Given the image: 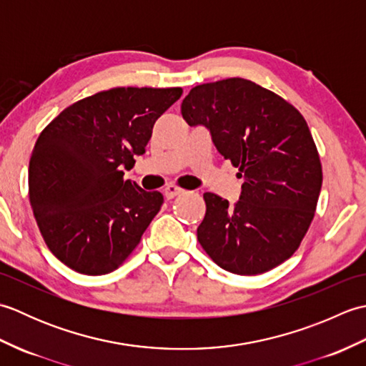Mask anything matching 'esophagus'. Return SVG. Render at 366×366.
Instances as JSON below:
<instances>
[{"instance_id": "obj_1", "label": "esophagus", "mask_w": 366, "mask_h": 366, "mask_svg": "<svg viewBox=\"0 0 366 366\" xmlns=\"http://www.w3.org/2000/svg\"><path fill=\"white\" fill-rule=\"evenodd\" d=\"M185 190L184 189H181V187H177V185H173V184H169L168 187L163 190V195H165V198L167 199H173L174 197H179V195H182Z\"/></svg>"}]
</instances>
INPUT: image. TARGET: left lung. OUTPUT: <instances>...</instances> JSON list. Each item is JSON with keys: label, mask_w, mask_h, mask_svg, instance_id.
<instances>
[{"label": "left lung", "mask_w": 366, "mask_h": 366, "mask_svg": "<svg viewBox=\"0 0 366 366\" xmlns=\"http://www.w3.org/2000/svg\"><path fill=\"white\" fill-rule=\"evenodd\" d=\"M189 126H204L244 179L232 206L204 193L198 242L212 261L237 275H258L291 258L312 223L322 167L300 112L245 79L192 88L181 105Z\"/></svg>", "instance_id": "1"}]
</instances>
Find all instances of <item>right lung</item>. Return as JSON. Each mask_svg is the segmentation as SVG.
<instances>
[{"mask_svg": "<svg viewBox=\"0 0 366 366\" xmlns=\"http://www.w3.org/2000/svg\"><path fill=\"white\" fill-rule=\"evenodd\" d=\"M182 88H113L61 112L29 159L28 192L46 247L86 275L118 269L163 204L160 192L124 181L155 121Z\"/></svg>", "mask_w": 366, "mask_h": 366, "instance_id": "1", "label": "right lung"}]
</instances>
